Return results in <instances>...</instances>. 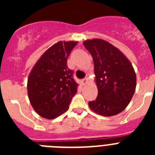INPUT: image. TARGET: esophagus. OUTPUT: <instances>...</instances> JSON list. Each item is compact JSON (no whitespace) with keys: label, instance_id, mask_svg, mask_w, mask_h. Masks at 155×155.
<instances>
[{"label":"esophagus","instance_id":"1","mask_svg":"<svg viewBox=\"0 0 155 155\" xmlns=\"http://www.w3.org/2000/svg\"><path fill=\"white\" fill-rule=\"evenodd\" d=\"M87 81H88V79H87V78H85L82 79V81H81L82 84H83V85H85V84L87 83Z\"/></svg>","mask_w":155,"mask_h":155}]
</instances>
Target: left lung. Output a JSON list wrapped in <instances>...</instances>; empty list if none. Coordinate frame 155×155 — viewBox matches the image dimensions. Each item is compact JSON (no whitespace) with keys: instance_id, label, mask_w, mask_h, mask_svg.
Here are the masks:
<instances>
[{"instance_id":"left-lung-1","label":"left lung","mask_w":155,"mask_h":155,"mask_svg":"<svg viewBox=\"0 0 155 155\" xmlns=\"http://www.w3.org/2000/svg\"><path fill=\"white\" fill-rule=\"evenodd\" d=\"M83 44L93 58L98 87V96L88 102L89 107L103 116L121 113L136 88V74L132 64L120 50L106 41L88 39Z\"/></svg>"}]
</instances>
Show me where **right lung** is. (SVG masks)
<instances>
[{
    "instance_id": "right-lung-1",
    "label": "right lung",
    "mask_w": 155,
    "mask_h": 155,
    "mask_svg": "<svg viewBox=\"0 0 155 155\" xmlns=\"http://www.w3.org/2000/svg\"><path fill=\"white\" fill-rule=\"evenodd\" d=\"M78 42H60L42 55L28 78L27 89L31 106L43 118L54 119L69 109L78 91L74 71L67 64Z\"/></svg>"
}]
</instances>
